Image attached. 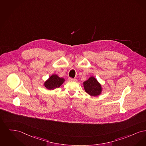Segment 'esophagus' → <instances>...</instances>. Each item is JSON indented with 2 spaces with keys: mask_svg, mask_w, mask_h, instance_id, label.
<instances>
[{
  "mask_svg": "<svg viewBox=\"0 0 146 146\" xmlns=\"http://www.w3.org/2000/svg\"><path fill=\"white\" fill-rule=\"evenodd\" d=\"M68 80H69L70 81H77V80H76V78H71V77H69V78H68Z\"/></svg>",
  "mask_w": 146,
  "mask_h": 146,
  "instance_id": "34e87169",
  "label": "esophagus"
}]
</instances>
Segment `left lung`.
<instances>
[{"label":"left lung","instance_id":"8db88e82","mask_svg":"<svg viewBox=\"0 0 146 146\" xmlns=\"http://www.w3.org/2000/svg\"><path fill=\"white\" fill-rule=\"evenodd\" d=\"M84 88L86 93L91 96L99 95L102 92V87L94 77H91L83 82Z\"/></svg>","mask_w":146,"mask_h":146}]
</instances>
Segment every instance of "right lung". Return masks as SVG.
Wrapping results in <instances>:
<instances>
[{
  "label": "right lung",
  "mask_w": 146,
  "mask_h": 146,
  "mask_svg": "<svg viewBox=\"0 0 146 146\" xmlns=\"http://www.w3.org/2000/svg\"><path fill=\"white\" fill-rule=\"evenodd\" d=\"M64 82V79L60 78L57 75H53L44 83V87L49 90L59 88Z\"/></svg>",
  "instance_id": "right-lung-1"
}]
</instances>
